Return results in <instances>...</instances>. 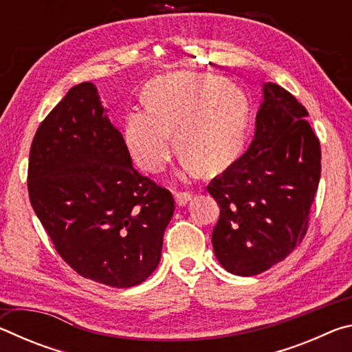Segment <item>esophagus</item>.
<instances>
[{"mask_svg":"<svg viewBox=\"0 0 352 352\" xmlns=\"http://www.w3.org/2000/svg\"><path fill=\"white\" fill-rule=\"evenodd\" d=\"M175 200L180 206H184L188 201L192 199V192H188V190H175Z\"/></svg>","mask_w":352,"mask_h":352,"instance_id":"1","label":"esophagus"}]
</instances>
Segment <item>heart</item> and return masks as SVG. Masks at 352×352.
Returning a JSON list of instances; mask_svg holds the SVG:
<instances>
[{"instance_id": "obj_1", "label": "heart", "mask_w": 352, "mask_h": 352, "mask_svg": "<svg viewBox=\"0 0 352 352\" xmlns=\"http://www.w3.org/2000/svg\"><path fill=\"white\" fill-rule=\"evenodd\" d=\"M147 109H130L124 141L142 169L160 172L175 152L189 169L217 172L239 157L248 105L243 93L219 76L175 73L155 79L146 90Z\"/></svg>"}]
</instances>
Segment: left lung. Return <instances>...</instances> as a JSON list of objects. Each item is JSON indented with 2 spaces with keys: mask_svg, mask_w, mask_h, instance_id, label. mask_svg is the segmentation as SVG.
I'll use <instances>...</instances> for the list:
<instances>
[{
  "mask_svg": "<svg viewBox=\"0 0 352 352\" xmlns=\"http://www.w3.org/2000/svg\"><path fill=\"white\" fill-rule=\"evenodd\" d=\"M307 115L287 90L265 83L252 144L206 186L220 206L214 253L234 275L269 270L305 239L321 174Z\"/></svg>",
  "mask_w": 352,
  "mask_h": 352,
  "instance_id": "left-lung-1",
  "label": "left lung"
}]
</instances>
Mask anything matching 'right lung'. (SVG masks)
<instances>
[{"mask_svg":"<svg viewBox=\"0 0 352 352\" xmlns=\"http://www.w3.org/2000/svg\"><path fill=\"white\" fill-rule=\"evenodd\" d=\"M91 82L71 88L35 132L31 205L60 258L80 276L126 289L152 275L175 210L170 190L141 175Z\"/></svg>","mask_w":352,"mask_h":352,"instance_id":"right-lung-1","label":"right lung"}]
</instances>
